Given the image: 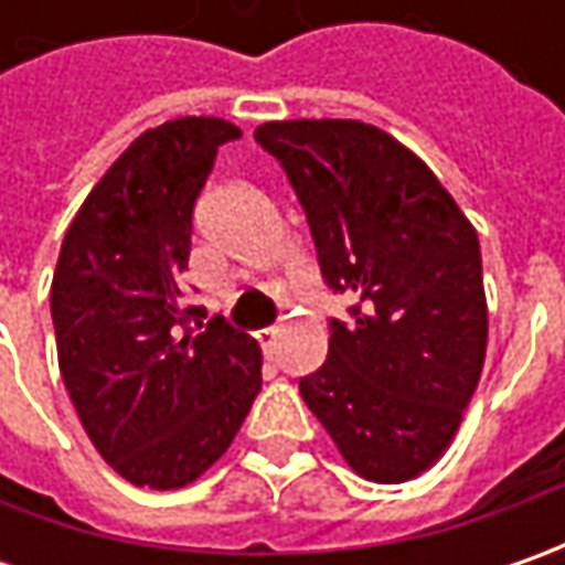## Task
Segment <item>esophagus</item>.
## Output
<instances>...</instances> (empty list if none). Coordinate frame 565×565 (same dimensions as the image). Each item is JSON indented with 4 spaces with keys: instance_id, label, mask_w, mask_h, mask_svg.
<instances>
[{
    "instance_id": "1",
    "label": "esophagus",
    "mask_w": 565,
    "mask_h": 565,
    "mask_svg": "<svg viewBox=\"0 0 565 565\" xmlns=\"http://www.w3.org/2000/svg\"><path fill=\"white\" fill-rule=\"evenodd\" d=\"M279 333H282L279 327H264V330H257V339H260V345H264V349H273V345H276V339H279Z\"/></svg>"
}]
</instances>
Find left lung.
I'll return each mask as SVG.
<instances>
[{"mask_svg": "<svg viewBox=\"0 0 565 565\" xmlns=\"http://www.w3.org/2000/svg\"><path fill=\"white\" fill-rule=\"evenodd\" d=\"M308 213L323 279L359 305L298 390L339 456L377 484L437 466L481 380L488 298L468 216L393 135L359 119L264 121Z\"/></svg>", "mask_w": 565, "mask_h": 565, "instance_id": "8db88e82", "label": "left lung"}]
</instances>
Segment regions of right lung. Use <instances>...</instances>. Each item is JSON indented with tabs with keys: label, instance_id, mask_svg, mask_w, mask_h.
Masks as SVG:
<instances>
[{
	"label": "right lung",
	"instance_id": "1",
	"mask_svg": "<svg viewBox=\"0 0 565 565\" xmlns=\"http://www.w3.org/2000/svg\"><path fill=\"white\" fill-rule=\"evenodd\" d=\"M242 128H147L84 198L50 289L55 352L90 444L135 488L175 490L226 452L260 393V345L188 305L191 210Z\"/></svg>",
	"mask_w": 565,
	"mask_h": 565
}]
</instances>
